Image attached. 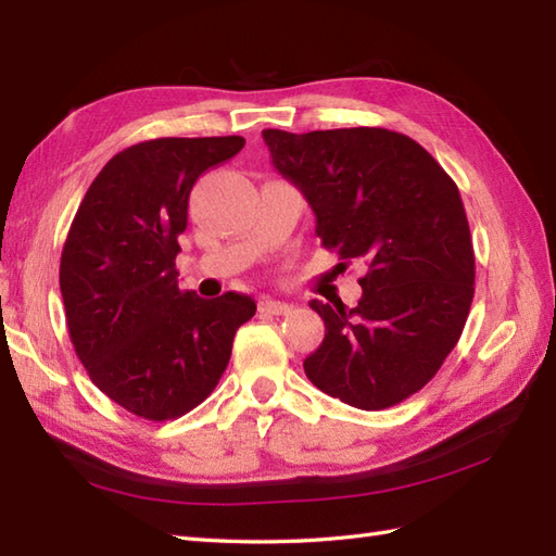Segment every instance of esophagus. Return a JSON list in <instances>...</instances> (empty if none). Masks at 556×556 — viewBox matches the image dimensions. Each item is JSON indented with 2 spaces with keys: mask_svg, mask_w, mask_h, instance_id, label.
<instances>
[{
  "mask_svg": "<svg viewBox=\"0 0 556 556\" xmlns=\"http://www.w3.org/2000/svg\"><path fill=\"white\" fill-rule=\"evenodd\" d=\"M293 305L285 303V301H275V299H263L260 301V313H267V315H287L291 313Z\"/></svg>",
  "mask_w": 556,
  "mask_h": 556,
  "instance_id": "obj_1",
  "label": "esophagus"
}]
</instances>
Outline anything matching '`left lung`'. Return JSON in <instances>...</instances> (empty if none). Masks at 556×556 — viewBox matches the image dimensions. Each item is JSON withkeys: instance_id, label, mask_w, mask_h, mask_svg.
Listing matches in <instances>:
<instances>
[{"instance_id": "obj_1", "label": "left lung", "mask_w": 556, "mask_h": 556, "mask_svg": "<svg viewBox=\"0 0 556 556\" xmlns=\"http://www.w3.org/2000/svg\"><path fill=\"white\" fill-rule=\"evenodd\" d=\"M271 162L308 200L323 248L368 265L356 308L311 301L325 320L308 380L363 410L420 392L464 332L476 253L464 200L416 140L358 126L263 131Z\"/></svg>"}]
</instances>
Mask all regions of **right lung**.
Returning <instances> with one entry per match:
<instances>
[{
  "instance_id": "add662e5",
  "label": "right lung",
  "mask_w": 556,
  "mask_h": 556,
  "mask_svg": "<svg viewBox=\"0 0 556 556\" xmlns=\"http://www.w3.org/2000/svg\"><path fill=\"white\" fill-rule=\"evenodd\" d=\"M241 136L155 138L126 148L90 184L66 236L59 287L76 356L114 404L174 420L212 394L251 296L179 289L176 255L200 174L231 160Z\"/></svg>"
}]
</instances>
